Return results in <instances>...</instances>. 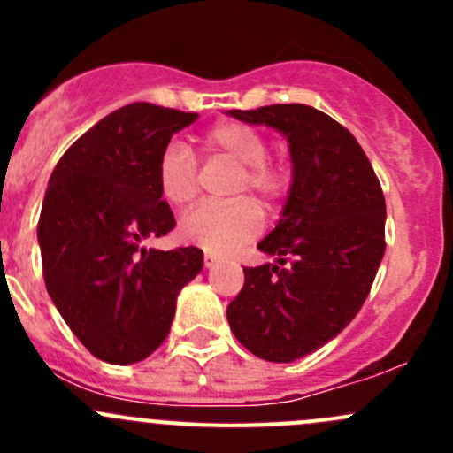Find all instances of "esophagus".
I'll return each mask as SVG.
<instances>
[{
	"label": "esophagus",
	"mask_w": 453,
	"mask_h": 453,
	"mask_svg": "<svg viewBox=\"0 0 453 453\" xmlns=\"http://www.w3.org/2000/svg\"><path fill=\"white\" fill-rule=\"evenodd\" d=\"M217 263H219L217 256H212V254H205V256H203V267H205V269H212Z\"/></svg>",
	"instance_id": "34e87169"
}]
</instances>
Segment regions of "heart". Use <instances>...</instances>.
<instances>
[{
    "label": "heart",
    "mask_w": 453,
    "mask_h": 453,
    "mask_svg": "<svg viewBox=\"0 0 453 453\" xmlns=\"http://www.w3.org/2000/svg\"><path fill=\"white\" fill-rule=\"evenodd\" d=\"M208 159H227L239 166L234 195L252 193L265 205L285 199L291 177L280 164L269 162L267 142L252 127L223 122L201 138ZM159 195L175 208H186L199 193V171L193 153L180 142H171L157 162ZM263 227V214L250 199L232 203H203L186 214L180 223V236L186 243L208 254H230L256 239Z\"/></svg>",
    "instance_id": "b5f03b06"
}]
</instances>
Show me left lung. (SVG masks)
Here are the masks:
<instances>
[{"instance_id": "1", "label": "left lung", "mask_w": 453, "mask_h": 453, "mask_svg": "<svg viewBox=\"0 0 453 453\" xmlns=\"http://www.w3.org/2000/svg\"><path fill=\"white\" fill-rule=\"evenodd\" d=\"M230 116L289 142V197L258 243L278 265L245 267L243 289L227 307L250 353L289 364L331 342L362 309L386 252V199L359 142L326 113L291 103Z\"/></svg>"}]
</instances>
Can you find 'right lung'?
I'll use <instances>...</instances> for the list:
<instances>
[{
    "mask_svg": "<svg viewBox=\"0 0 453 453\" xmlns=\"http://www.w3.org/2000/svg\"><path fill=\"white\" fill-rule=\"evenodd\" d=\"M195 120L127 104L81 135L50 175L36 226L45 287L81 344L107 364L149 357L171 331L181 287L203 267L199 248H142L175 227L157 162Z\"/></svg>",
    "mask_w": 453,
    "mask_h": 453,
    "instance_id": "obj_1",
    "label": "right lung"
}]
</instances>
